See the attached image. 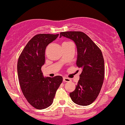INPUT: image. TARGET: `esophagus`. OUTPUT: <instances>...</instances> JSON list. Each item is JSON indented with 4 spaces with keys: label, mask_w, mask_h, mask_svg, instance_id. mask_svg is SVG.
I'll return each instance as SVG.
<instances>
[{
    "label": "esophagus",
    "mask_w": 125,
    "mask_h": 125,
    "mask_svg": "<svg viewBox=\"0 0 125 125\" xmlns=\"http://www.w3.org/2000/svg\"><path fill=\"white\" fill-rule=\"evenodd\" d=\"M71 81V80L69 78H67V77L63 78V81H64V83H66V82H70Z\"/></svg>",
    "instance_id": "34e87169"
}]
</instances>
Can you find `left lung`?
Wrapping results in <instances>:
<instances>
[{
  "instance_id": "8db88e82",
  "label": "left lung",
  "mask_w": 125,
  "mask_h": 125,
  "mask_svg": "<svg viewBox=\"0 0 125 125\" xmlns=\"http://www.w3.org/2000/svg\"><path fill=\"white\" fill-rule=\"evenodd\" d=\"M62 36L74 42L77 52L76 65L82 69L76 89L69 95L77 105H89L98 97L103 84L105 65L102 52L83 32H63L60 38Z\"/></svg>"
}]
</instances>
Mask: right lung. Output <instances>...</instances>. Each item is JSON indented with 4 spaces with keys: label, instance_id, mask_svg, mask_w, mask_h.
Returning a JSON list of instances; mask_svg holds the SVG:
<instances>
[{
    "label": "right lung",
    "instance_id": "obj_1",
    "mask_svg": "<svg viewBox=\"0 0 125 125\" xmlns=\"http://www.w3.org/2000/svg\"><path fill=\"white\" fill-rule=\"evenodd\" d=\"M59 34H38L29 41L18 62L20 88L29 103L37 109L50 106L62 77H44L42 67L45 64L46 47L56 40Z\"/></svg>",
    "mask_w": 125,
    "mask_h": 125
}]
</instances>
